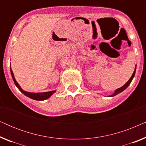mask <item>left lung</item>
Here are the masks:
<instances>
[{"label":"left lung","instance_id":"left-lung-1","mask_svg":"<svg viewBox=\"0 0 146 146\" xmlns=\"http://www.w3.org/2000/svg\"><path fill=\"white\" fill-rule=\"evenodd\" d=\"M135 69H136V66H135V70H134V72H133V74H132V76H131V78H130V79L123 86H121V88H118V89H117L116 90H115V93L113 94V95H111V96H115V95H117V94H118L119 93H120V92H121L122 91H123L129 85V84L131 83V80H132V79L133 78V77H134V76H135Z\"/></svg>","mask_w":146,"mask_h":146}]
</instances>
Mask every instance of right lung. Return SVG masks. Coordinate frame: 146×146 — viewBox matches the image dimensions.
Listing matches in <instances>:
<instances>
[{
	"mask_svg": "<svg viewBox=\"0 0 146 146\" xmlns=\"http://www.w3.org/2000/svg\"><path fill=\"white\" fill-rule=\"evenodd\" d=\"M11 75L12 77H13V79L14 80V82H15V85L17 86L18 88L19 89V90L22 93L24 94L25 96H27L33 99V100H46L53 94L55 92L56 90L54 91H50V92H42V93H31V92H26L24 91L23 89L21 88V86H20L19 84L17 83V82L16 81V80L15 78V76H14L13 72L12 71V70L11 68Z\"/></svg>",
	"mask_w": 146,
	"mask_h": 146,
	"instance_id": "add662e5",
	"label": "right lung"
}]
</instances>
